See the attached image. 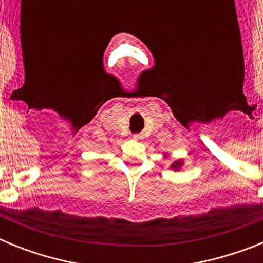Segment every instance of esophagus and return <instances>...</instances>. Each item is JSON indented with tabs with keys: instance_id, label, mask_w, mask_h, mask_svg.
Instances as JSON below:
<instances>
[{
	"instance_id": "esophagus-1",
	"label": "esophagus",
	"mask_w": 263,
	"mask_h": 263,
	"mask_svg": "<svg viewBox=\"0 0 263 263\" xmlns=\"http://www.w3.org/2000/svg\"><path fill=\"white\" fill-rule=\"evenodd\" d=\"M133 138H134V139H142L143 137H142V134L137 133V134H133Z\"/></svg>"
}]
</instances>
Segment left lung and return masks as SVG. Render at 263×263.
I'll return each mask as SVG.
<instances>
[{"mask_svg":"<svg viewBox=\"0 0 263 263\" xmlns=\"http://www.w3.org/2000/svg\"><path fill=\"white\" fill-rule=\"evenodd\" d=\"M182 166V162L180 160H178V162H175L174 164H171V168H175V170H179V167Z\"/></svg>","mask_w":263,"mask_h":263,"instance_id":"1","label":"left lung"}]
</instances>
